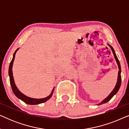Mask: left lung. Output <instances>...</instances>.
<instances>
[{
    "instance_id": "left-lung-1",
    "label": "left lung",
    "mask_w": 129,
    "mask_h": 129,
    "mask_svg": "<svg viewBox=\"0 0 129 129\" xmlns=\"http://www.w3.org/2000/svg\"><path fill=\"white\" fill-rule=\"evenodd\" d=\"M107 45H108L110 47V49H112V52H113V55L114 56V58H115V60H116V62H117V64L118 65V68H119V72H118L117 81V83H116V84L115 87H114V89L113 90V91H112V92L110 93V94H109V96H107L106 98H105L103 100H102V101L100 102V103H99L98 105H102V104H103V103H107V102H108L109 100H110L111 99H112L114 95H115L116 93H117V91L119 90V88H120V85H121V67H120V64L119 59H118L117 56H116L115 51H114V49L113 48V47L112 46L109 45V44L107 43Z\"/></svg>"
}]
</instances>
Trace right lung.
<instances>
[{
	"label": "right lung",
	"instance_id": "obj_1",
	"mask_svg": "<svg viewBox=\"0 0 129 129\" xmlns=\"http://www.w3.org/2000/svg\"><path fill=\"white\" fill-rule=\"evenodd\" d=\"M19 48L17 49V50L15 51V53H14L13 56V59H12L11 62H10V63L9 68V76L10 83V85H11L12 90H13L14 94H15V96H16L17 98L19 99L22 100L23 102H24V103L26 104H28V105H38V104L44 103V102H46L47 100H48L49 99H50L51 97L52 96L53 93L54 87L53 88V89L52 90L51 94L49 95V96L46 97V98H42V99H35V98H29V97L26 96V95L23 94V93L21 92V91L19 90L18 89H17V86H16L15 80H14L13 76L12 68H13V64L14 60H15V54H16V53L17 51L19 50Z\"/></svg>",
	"mask_w": 129,
	"mask_h": 129
}]
</instances>
